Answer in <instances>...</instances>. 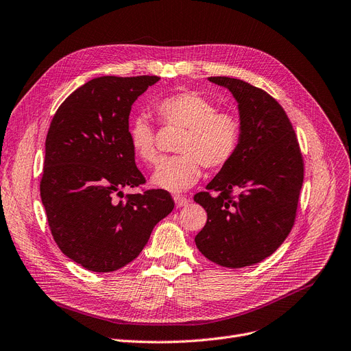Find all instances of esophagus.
<instances>
[{"label": "esophagus", "mask_w": 351, "mask_h": 351, "mask_svg": "<svg viewBox=\"0 0 351 351\" xmlns=\"http://www.w3.org/2000/svg\"><path fill=\"white\" fill-rule=\"evenodd\" d=\"M174 203H176V207L180 208V207H186L190 203V199L182 195H174Z\"/></svg>", "instance_id": "1"}]
</instances>
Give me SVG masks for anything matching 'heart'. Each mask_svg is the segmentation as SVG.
Masks as SVG:
<instances>
[{
  "label": "heart",
  "instance_id": "heart-1",
  "mask_svg": "<svg viewBox=\"0 0 351 351\" xmlns=\"http://www.w3.org/2000/svg\"><path fill=\"white\" fill-rule=\"evenodd\" d=\"M154 111L162 125L182 128L176 145L180 156L162 160L152 176L157 189L186 191L202 177V165L219 170L236 156L241 140L240 121L234 114L219 111L207 97L195 91L170 94L157 99ZM128 140L140 161L154 164L158 160L156 130L147 115L138 114L130 121Z\"/></svg>",
  "mask_w": 351,
  "mask_h": 351
}]
</instances>
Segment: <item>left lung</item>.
<instances>
[{
  "label": "left lung",
  "mask_w": 351,
  "mask_h": 351,
  "mask_svg": "<svg viewBox=\"0 0 351 351\" xmlns=\"http://www.w3.org/2000/svg\"><path fill=\"white\" fill-rule=\"evenodd\" d=\"M208 80L236 98L241 140L236 156L206 187L217 194L194 195L207 211L195 245L210 261L241 269L271 256L290 234L304 162L289 117L270 94L237 78Z\"/></svg>",
  "instance_id": "left-lung-1"
}]
</instances>
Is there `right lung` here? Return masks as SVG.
I'll return each instance as SVG.
<instances>
[{
  "mask_svg": "<svg viewBox=\"0 0 351 351\" xmlns=\"http://www.w3.org/2000/svg\"><path fill=\"white\" fill-rule=\"evenodd\" d=\"M158 80L93 78L65 98L49 125L41 202L61 252L90 271L110 273L131 263L174 208L164 190L115 198L145 182L130 147L128 117Z\"/></svg>",
  "mask_w": 351,
  "mask_h": 351,
  "instance_id": "1",
  "label": "right lung"
}]
</instances>
